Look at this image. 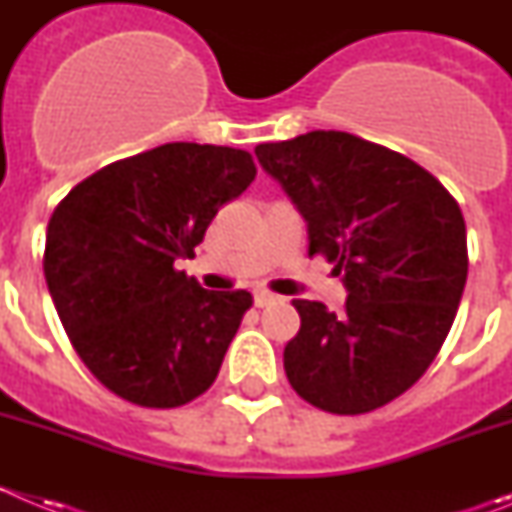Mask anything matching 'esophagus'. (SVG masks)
Masks as SVG:
<instances>
[{
	"mask_svg": "<svg viewBox=\"0 0 512 512\" xmlns=\"http://www.w3.org/2000/svg\"><path fill=\"white\" fill-rule=\"evenodd\" d=\"M279 297L271 295V292H266V289H256V295H253V302H256V307H266L271 305V302H277Z\"/></svg>",
	"mask_w": 512,
	"mask_h": 512,
	"instance_id": "34e87169",
	"label": "esophagus"
}]
</instances>
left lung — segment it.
Here are the masks:
<instances>
[{
    "label": "left lung",
    "mask_w": 512,
    "mask_h": 512,
    "mask_svg": "<svg viewBox=\"0 0 512 512\" xmlns=\"http://www.w3.org/2000/svg\"><path fill=\"white\" fill-rule=\"evenodd\" d=\"M346 287L343 312L295 300L300 333L284 346L297 395L336 415L377 410L431 366L467 284V225L436 176L341 130L256 146Z\"/></svg>",
    "instance_id": "1"
}]
</instances>
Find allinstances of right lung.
<instances>
[{
    "label": "right lung",
    "instance_id": "right-lung-1",
    "mask_svg": "<svg viewBox=\"0 0 512 512\" xmlns=\"http://www.w3.org/2000/svg\"><path fill=\"white\" fill-rule=\"evenodd\" d=\"M256 176L251 153L166 143L76 184L53 210L43 271L76 354L143 408H179L215 382L251 292H210L174 269Z\"/></svg>",
    "mask_w": 512,
    "mask_h": 512
}]
</instances>
